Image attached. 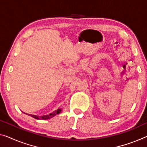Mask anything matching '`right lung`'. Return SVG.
<instances>
[{
  "mask_svg": "<svg viewBox=\"0 0 147 147\" xmlns=\"http://www.w3.org/2000/svg\"><path fill=\"white\" fill-rule=\"evenodd\" d=\"M62 111V109L61 108H59V109H58L57 110H55V112L51 113L49 115H45V116H35V115H31V116L33 117V118H34L37 119H50L52 118L53 117H54L55 116H56V114H60V113Z\"/></svg>",
  "mask_w": 147,
  "mask_h": 147,
  "instance_id": "1",
  "label": "right lung"
}]
</instances>
